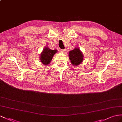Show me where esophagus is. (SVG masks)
I'll list each match as a JSON object with an SVG mask.
<instances>
[{
    "mask_svg": "<svg viewBox=\"0 0 122 122\" xmlns=\"http://www.w3.org/2000/svg\"><path fill=\"white\" fill-rule=\"evenodd\" d=\"M60 51H61V52H65V51H66V50H65V49H61Z\"/></svg>",
    "mask_w": 122,
    "mask_h": 122,
    "instance_id": "1",
    "label": "esophagus"
}]
</instances>
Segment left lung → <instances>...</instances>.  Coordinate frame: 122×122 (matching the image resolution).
Returning a JSON list of instances; mask_svg holds the SVG:
<instances>
[{
  "label": "left lung",
  "mask_w": 122,
  "mask_h": 122,
  "mask_svg": "<svg viewBox=\"0 0 122 122\" xmlns=\"http://www.w3.org/2000/svg\"><path fill=\"white\" fill-rule=\"evenodd\" d=\"M69 59L71 63L74 66H77L81 63L83 60V55L78 48H75L69 52Z\"/></svg>",
  "instance_id": "1"
}]
</instances>
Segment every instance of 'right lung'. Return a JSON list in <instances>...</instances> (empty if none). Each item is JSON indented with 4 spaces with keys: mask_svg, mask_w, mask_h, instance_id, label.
Returning <instances> with one entry per match:
<instances>
[{
    "mask_svg": "<svg viewBox=\"0 0 122 122\" xmlns=\"http://www.w3.org/2000/svg\"><path fill=\"white\" fill-rule=\"evenodd\" d=\"M57 52H58L57 50H51L47 47H46L44 48L43 51L41 54L40 57L41 62L45 65L50 64L52 60L53 56Z\"/></svg>",
    "mask_w": 122,
    "mask_h": 122,
    "instance_id": "right-lung-1",
    "label": "right lung"
}]
</instances>
